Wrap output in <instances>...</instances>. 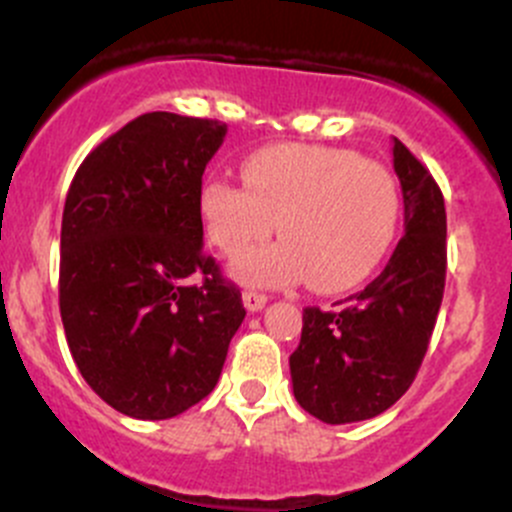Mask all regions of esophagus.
<instances>
[{"instance_id":"esophagus-1","label":"esophagus","mask_w":512,"mask_h":512,"mask_svg":"<svg viewBox=\"0 0 512 512\" xmlns=\"http://www.w3.org/2000/svg\"><path fill=\"white\" fill-rule=\"evenodd\" d=\"M242 304L247 307V312H260L267 304V297L262 292H255V289H245L242 292Z\"/></svg>"}]
</instances>
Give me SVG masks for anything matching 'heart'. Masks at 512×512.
Returning a JSON list of instances; mask_svg holds the SVG:
<instances>
[{
	"instance_id": "b5f03b06",
	"label": "heart",
	"mask_w": 512,
	"mask_h": 512,
	"mask_svg": "<svg viewBox=\"0 0 512 512\" xmlns=\"http://www.w3.org/2000/svg\"><path fill=\"white\" fill-rule=\"evenodd\" d=\"M245 188L223 175L200 185L210 242L237 255L281 227L283 242L232 262L237 280L347 292L389 255L401 223V188L386 165L327 146H270L242 160Z\"/></svg>"
}]
</instances>
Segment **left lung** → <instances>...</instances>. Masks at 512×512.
<instances>
[{
  "instance_id": "8db88e82",
  "label": "left lung",
  "mask_w": 512,
  "mask_h": 512,
  "mask_svg": "<svg viewBox=\"0 0 512 512\" xmlns=\"http://www.w3.org/2000/svg\"><path fill=\"white\" fill-rule=\"evenodd\" d=\"M404 232L389 265L332 312L307 307L289 356L294 399L324 423L384 414L414 384L446 287V205L426 165L394 138Z\"/></svg>"
}]
</instances>
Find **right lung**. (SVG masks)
I'll return each mask as SVG.
<instances>
[{"label":"right lung","mask_w":512,"mask_h":512,"mask_svg":"<svg viewBox=\"0 0 512 512\" xmlns=\"http://www.w3.org/2000/svg\"><path fill=\"white\" fill-rule=\"evenodd\" d=\"M227 126L143 113L86 156L61 220L59 309L86 384L121 414L173 418L215 389L245 319L203 252L200 185Z\"/></svg>","instance_id":"add662e5"}]
</instances>
